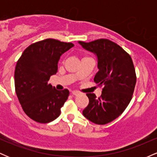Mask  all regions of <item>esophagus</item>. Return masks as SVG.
Masks as SVG:
<instances>
[{
    "instance_id": "34e87169",
    "label": "esophagus",
    "mask_w": 157,
    "mask_h": 157,
    "mask_svg": "<svg viewBox=\"0 0 157 157\" xmlns=\"http://www.w3.org/2000/svg\"><path fill=\"white\" fill-rule=\"evenodd\" d=\"M71 94L74 95V96H77V95L80 94V92H78L77 91H71Z\"/></svg>"
}]
</instances>
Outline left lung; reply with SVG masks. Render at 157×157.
<instances>
[{
  "label": "left lung",
  "instance_id": "1",
  "mask_svg": "<svg viewBox=\"0 0 157 157\" xmlns=\"http://www.w3.org/2000/svg\"><path fill=\"white\" fill-rule=\"evenodd\" d=\"M79 44L97 56L99 71L94 80L103 86L99 98L94 94H86L89 103L82 114L94 123L105 125L117 118L130 103L136 82L134 63L130 55L110 40Z\"/></svg>",
  "mask_w": 157,
  "mask_h": 157
}]
</instances>
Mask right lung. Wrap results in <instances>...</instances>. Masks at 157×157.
<instances>
[{
  "label": "right lung",
  "instance_id": "right-lung-1",
  "mask_svg": "<svg viewBox=\"0 0 157 157\" xmlns=\"http://www.w3.org/2000/svg\"><path fill=\"white\" fill-rule=\"evenodd\" d=\"M73 46L71 43L46 39L28 46L17 60L15 92L23 111L32 120L48 123L60 116L69 91H58L48 81L57 73L60 56Z\"/></svg>",
  "mask_w": 157,
  "mask_h": 157
}]
</instances>
